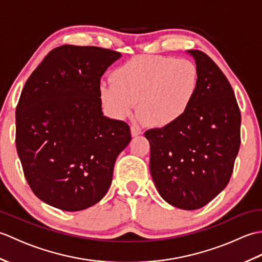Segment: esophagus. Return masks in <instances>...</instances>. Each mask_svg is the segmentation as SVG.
<instances>
[{
	"mask_svg": "<svg viewBox=\"0 0 262 262\" xmlns=\"http://www.w3.org/2000/svg\"><path fill=\"white\" fill-rule=\"evenodd\" d=\"M130 130H132V136H133V137H136V136H138V135H141V134H142L141 128H140V127H137V126H132Z\"/></svg>",
	"mask_w": 262,
	"mask_h": 262,
	"instance_id": "obj_1",
	"label": "esophagus"
}]
</instances>
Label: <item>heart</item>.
Masks as SVG:
<instances>
[{"mask_svg":"<svg viewBox=\"0 0 262 262\" xmlns=\"http://www.w3.org/2000/svg\"><path fill=\"white\" fill-rule=\"evenodd\" d=\"M198 85V71L189 59L163 56L138 57L113 73V83L102 82V102L117 118L138 115L153 127L173 125L190 107Z\"/></svg>","mask_w":262,"mask_h":262,"instance_id":"b5f03b06","label":"heart"}]
</instances>
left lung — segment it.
I'll use <instances>...</instances> for the list:
<instances>
[{
  "mask_svg": "<svg viewBox=\"0 0 262 262\" xmlns=\"http://www.w3.org/2000/svg\"><path fill=\"white\" fill-rule=\"evenodd\" d=\"M198 71L190 107L173 125L145 132L149 170L159 193L174 207L193 210L229 183L241 144L234 91L208 55L191 49Z\"/></svg>",
  "mask_w": 262,
  "mask_h": 262,
  "instance_id": "left-lung-1",
  "label": "left lung"
}]
</instances>
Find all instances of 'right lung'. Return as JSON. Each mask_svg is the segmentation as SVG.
<instances>
[{
    "label": "right lung",
    "mask_w": 262,
    "mask_h": 262,
    "mask_svg": "<svg viewBox=\"0 0 262 262\" xmlns=\"http://www.w3.org/2000/svg\"><path fill=\"white\" fill-rule=\"evenodd\" d=\"M121 57L63 45L27 80L15 110V145L28 185L43 203L85 209L109 190L116 159L129 144L127 122L103 116L100 79Z\"/></svg>",
    "instance_id": "add662e5"
}]
</instances>
